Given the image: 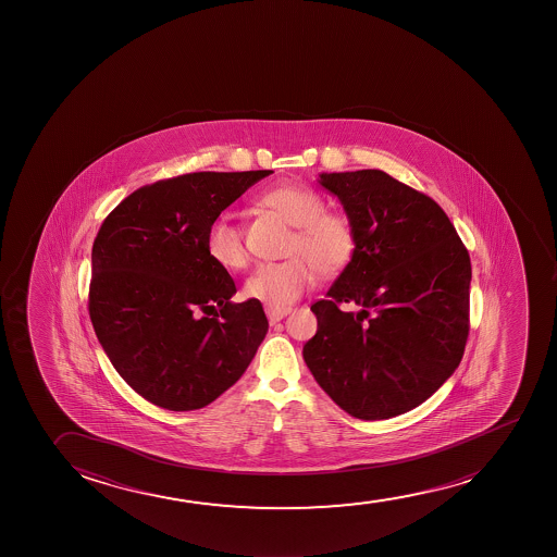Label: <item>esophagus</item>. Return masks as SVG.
Returning <instances> with one entry per match:
<instances>
[{
    "label": "esophagus",
    "instance_id": "esophagus-1",
    "mask_svg": "<svg viewBox=\"0 0 557 557\" xmlns=\"http://www.w3.org/2000/svg\"><path fill=\"white\" fill-rule=\"evenodd\" d=\"M265 312H268V319L271 324H275V322H278V320L284 319L286 314H288L289 309L286 307V309H276V307H265Z\"/></svg>",
    "mask_w": 557,
    "mask_h": 557
}]
</instances>
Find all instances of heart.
<instances>
[{
	"label": "heart",
	"instance_id": "1",
	"mask_svg": "<svg viewBox=\"0 0 557 557\" xmlns=\"http://www.w3.org/2000/svg\"><path fill=\"white\" fill-rule=\"evenodd\" d=\"M260 205L275 210L296 225L284 261L261 263L245 282V296L284 309L297 301L314 282V273H342L357 252V231L349 218L326 210V200L311 187L281 184L260 195ZM207 253L215 265L237 271L246 265L243 231L230 218H218L208 227Z\"/></svg>",
	"mask_w": 557,
	"mask_h": 557
}]
</instances>
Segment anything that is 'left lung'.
Instances as JSON below:
<instances>
[{
  "mask_svg": "<svg viewBox=\"0 0 557 557\" xmlns=\"http://www.w3.org/2000/svg\"><path fill=\"white\" fill-rule=\"evenodd\" d=\"M319 184L342 200L357 252L311 305L319 330L305 363L349 416L391 419L431 398L460 363L470 256L436 200L386 172H322Z\"/></svg>",
  "mask_w": 557,
  "mask_h": 557,
  "instance_id": "obj_1",
  "label": "left lung"
}]
</instances>
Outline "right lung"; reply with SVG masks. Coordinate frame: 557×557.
I'll list each match as a JSON object with an SVG mask.
<instances>
[{"label": "right lung", "instance_id": "add662e5", "mask_svg": "<svg viewBox=\"0 0 557 557\" xmlns=\"http://www.w3.org/2000/svg\"><path fill=\"white\" fill-rule=\"evenodd\" d=\"M273 171L191 172L121 200L92 245L89 314L98 342L141 398L171 411L235 385L268 334L260 301L207 253L218 215Z\"/></svg>", "mask_w": 557, "mask_h": 557}]
</instances>
